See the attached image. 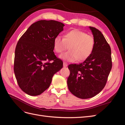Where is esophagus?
<instances>
[{
    "mask_svg": "<svg viewBox=\"0 0 125 125\" xmlns=\"http://www.w3.org/2000/svg\"><path fill=\"white\" fill-rule=\"evenodd\" d=\"M63 67H67L68 66V64L66 62H63Z\"/></svg>",
    "mask_w": 125,
    "mask_h": 125,
    "instance_id": "1",
    "label": "esophagus"
}]
</instances>
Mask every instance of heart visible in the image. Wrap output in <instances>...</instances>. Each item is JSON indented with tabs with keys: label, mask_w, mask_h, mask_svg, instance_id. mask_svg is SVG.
Returning <instances> with one entry per match:
<instances>
[{
	"label": "heart",
	"mask_w": 125,
	"mask_h": 125,
	"mask_svg": "<svg viewBox=\"0 0 125 125\" xmlns=\"http://www.w3.org/2000/svg\"><path fill=\"white\" fill-rule=\"evenodd\" d=\"M69 46V51L60 56V58L68 62L83 61L92 54L95 46L94 37L78 29L66 33L64 38L56 36L54 40V50L61 54Z\"/></svg>",
	"instance_id": "1"
}]
</instances>
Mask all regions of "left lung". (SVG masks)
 Wrapping results in <instances>:
<instances>
[{"mask_svg":"<svg viewBox=\"0 0 125 125\" xmlns=\"http://www.w3.org/2000/svg\"><path fill=\"white\" fill-rule=\"evenodd\" d=\"M90 29L95 40L92 54L82 63L68 66V87L72 94L82 99L95 96L104 89L112 67L110 46L99 30Z\"/></svg>","mask_w":125,"mask_h":125,"instance_id":"8db88e82","label":"left lung"}]
</instances>
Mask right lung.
Instances as JSON below:
<instances>
[{
    "label": "right lung",
    "instance_id": "add662e5",
    "mask_svg": "<svg viewBox=\"0 0 125 125\" xmlns=\"http://www.w3.org/2000/svg\"><path fill=\"white\" fill-rule=\"evenodd\" d=\"M65 26L55 20L32 24L20 37L15 50L14 72L20 89L28 95H40L50 86L63 66L54 51V40Z\"/></svg>",
    "mask_w": 125,
    "mask_h": 125
}]
</instances>
